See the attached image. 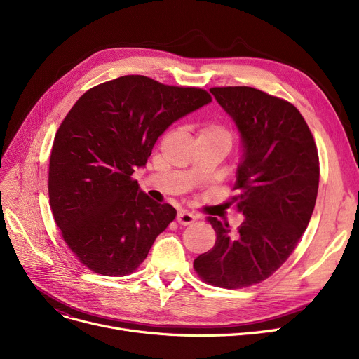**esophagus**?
<instances>
[{
	"label": "esophagus",
	"instance_id": "esophagus-1",
	"mask_svg": "<svg viewBox=\"0 0 359 359\" xmlns=\"http://www.w3.org/2000/svg\"><path fill=\"white\" fill-rule=\"evenodd\" d=\"M176 219H177V222H179L180 225H189V224L195 222L196 215H194V214H191V212H187V211H179Z\"/></svg>",
	"mask_w": 359,
	"mask_h": 359
}]
</instances>
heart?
<instances>
[{
	"label": "heart",
	"instance_id": "1",
	"mask_svg": "<svg viewBox=\"0 0 359 359\" xmlns=\"http://www.w3.org/2000/svg\"><path fill=\"white\" fill-rule=\"evenodd\" d=\"M199 137H205V138H217V140H222L227 141L229 144H231L233 140V134L229 128H225L224 125L218 123V122H208L205 123L201 130H199Z\"/></svg>",
	"mask_w": 359,
	"mask_h": 359
}]
</instances>
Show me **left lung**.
<instances>
[{
  "label": "left lung",
  "instance_id": "8db88e82",
  "mask_svg": "<svg viewBox=\"0 0 359 359\" xmlns=\"http://www.w3.org/2000/svg\"><path fill=\"white\" fill-rule=\"evenodd\" d=\"M211 93L243 140L236 194L227 203L243 214V222L230 230L229 222L206 218L217 240L195 259L194 269L210 285L246 288L284 265L306 231L318 191V153L292 103L246 86L212 87Z\"/></svg>",
  "mask_w": 359,
  "mask_h": 359
}]
</instances>
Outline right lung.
Segmentation results:
<instances>
[{"label": "right lung", "mask_w": 359, "mask_h": 359, "mask_svg": "<svg viewBox=\"0 0 359 359\" xmlns=\"http://www.w3.org/2000/svg\"><path fill=\"white\" fill-rule=\"evenodd\" d=\"M211 100L198 87L123 75L71 107L53 140L48 191L61 236L86 268L125 276L145 260L177 212L149 199L132 175L170 125Z\"/></svg>", "instance_id": "right-lung-1"}]
</instances>
